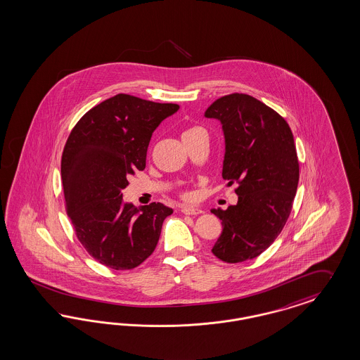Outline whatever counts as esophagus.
I'll return each instance as SVG.
<instances>
[{
	"instance_id": "esophagus-1",
	"label": "esophagus",
	"mask_w": 360,
	"mask_h": 360,
	"mask_svg": "<svg viewBox=\"0 0 360 360\" xmlns=\"http://www.w3.org/2000/svg\"><path fill=\"white\" fill-rule=\"evenodd\" d=\"M181 211H182L184 214H186V215H199V214H202L200 209L193 207V206H182Z\"/></svg>"
}]
</instances>
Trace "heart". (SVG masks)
<instances>
[{
	"instance_id": "heart-1",
	"label": "heart",
	"mask_w": 360,
	"mask_h": 360,
	"mask_svg": "<svg viewBox=\"0 0 360 360\" xmlns=\"http://www.w3.org/2000/svg\"><path fill=\"white\" fill-rule=\"evenodd\" d=\"M198 130H200V129H198V127H194V129H190V130H187L186 133L184 134V136H187V134H191V133H194V131H198Z\"/></svg>"
}]
</instances>
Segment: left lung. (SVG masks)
I'll use <instances>...</instances> for the list:
<instances>
[{
	"mask_svg": "<svg viewBox=\"0 0 360 360\" xmlns=\"http://www.w3.org/2000/svg\"><path fill=\"white\" fill-rule=\"evenodd\" d=\"M205 117L222 124V176L229 185L238 184V203L211 210L224 227L211 251L227 263L254 259L281 234L297 194L292 131L271 108L242 93L217 99Z\"/></svg>",
	"mask_w": 360,
	"mask_h": 360,
	"instance_id": "obj_1",
	"label": "left lung"
}]
</instances>
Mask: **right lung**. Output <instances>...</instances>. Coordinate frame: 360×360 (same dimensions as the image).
Masks as SVG:
<instances>
[{"mask_svg":"<svg viewBox=\"0 0 360 360\" xmlns=\"http://www.w3.org/2000/svg\"><path fill=\"white\" fill-rule=\"evenodd\" d=\"M179 106L129 94L101 102L77 122L61 160L66 211L87 252L112 270L148 259L173 209L124 202L127 178L143 170L154 130Z\"/></svg>","mask_w":360,"mask_h":360,"instance_id":"add662e5","label":"right lung"}]
</instances>
